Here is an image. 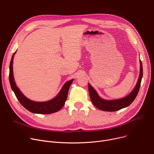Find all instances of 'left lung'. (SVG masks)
I'll return each instance as SVG.
<instances>
[{
	"label": "left lung",
	"mask_w": 154,
	"mask_h": 154,
	"mask_svg": "<svg viewBox=\"0 0 154 154\" xmlns=\"http://www.w3.org/2000/svg\"><path fill=\"white\" fill-rule=\"evenodd\" d=\"M140 70L137 83L134 90H133L127 97L123 98L113 100H103L98 96L97 91L94 90V88L88 84V91L92 103H93L95 105V106L98 109L106 111H116L130 105L132 103V101L136 98L140 86V83L143 75L142 64L140 60Z\"/></svg>",
	"instance_id": "left-lung-1"
}]
</instances>
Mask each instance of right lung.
I'll list each match as a JSON object with an SVG mask.
<instances>
[{
  "instance_id": "obj_1",
  "label": "right lung",
  "mask_w": 154,
  "mask_h": 154,
  "mask_svg": "<svg viewBox=\"0 0 154 154\" xmlns=\"http://www.w3.org/2000/svg\"><path fill=\"white\" fill-rule=\"evenodd\" d=\"M16 51L12 57L10 63V72L9 80L10 86L14 91L15 95L18 100L25 108L29 111L38 114H51L59 111L63 107L67 98L69 88L73 82L72 79L64 85L59 94L54 99L45 101V102H36L27 98L17 87L13 76V59Z\"/></svg>"
}]
</instances>
